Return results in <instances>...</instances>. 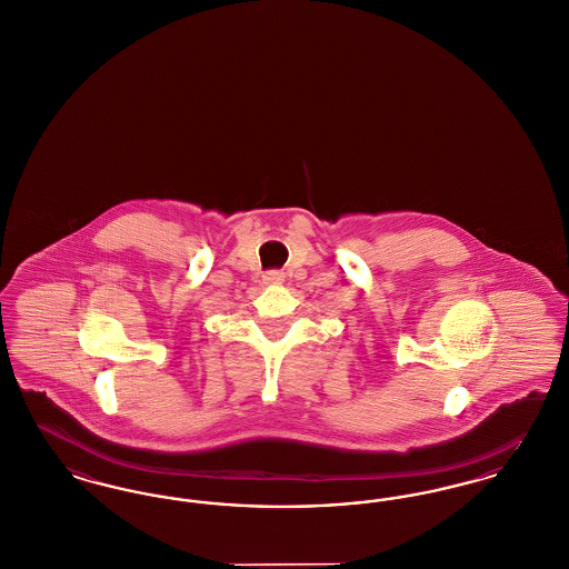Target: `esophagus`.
Returning <instances> with one entry per match:
<instances>
[{"mask_svg":"<svg viewBox=\"0 0 569 569\" xmlns=\"http://www.w3.org/2000/svg\"><path fill=\"white\" fill-rule=\"evenodd\" d=\"M283 281V272L269 271L264 274V283H281Z\"/></svg>","mask_w":569,"mask_h":569,"instance_id":"1","label":"esophagus"}]
</instances>
